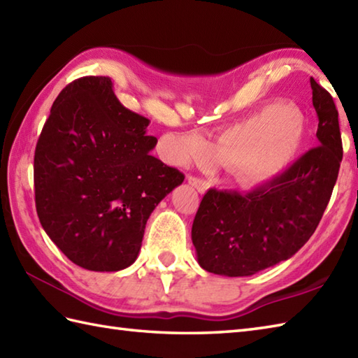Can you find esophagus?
I'll use <instances>...</instances> for the list:
<instances>
[{
    "label": "esophagus",
    "instance_id": "1",
    "mask_svg": "<svg viewBox=\"0 0 358 358\" xmlns=\"http://www.w3.org/2000/svg\"><path fill=\"white\" fill-rule=\"evenodd\" d=\"M187 183L191 185V186H194L200 194L206 192L208 187H209V183H208L206 180H203L200 177H195V175H187Z\"/></svg>",
    "mask_w": 358,
    "mask_h": 358
}]
</instances>
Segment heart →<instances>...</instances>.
Masks as SVG:
<instances>
[{
    "label": "heart",
    "mask_w": 358,
    "mask_h": 358,
    "mask_svg": "<svg viewBox=\"0 0 358 358\" xmlns=\"http://www.w3.org/2000/svg\"><path fill=\"white\" fill-rule=\"evenodd\" d=\"M305 136L306 121L300 112L269 106L226 136L217 148V155H235V172L249 183H263L294 162ZM180 143L186 158L210 157L209 144L199 134L181 135Z\"/></svg>",
    "instance_id": "b5f03b06"
}]
</instances>
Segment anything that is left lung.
<instances>
[{
	"label": "left lung",
	"mask_w": 358,
	"mask_h": 358,
	"mask_svg": "<svg viewBox=\"0 0 358 358\" xmlns=\"http://www.w3.org/2000/svg\"><path fill=\"white\" fill-rule=\"evenodd\" d=\"M318 144L285 172L252 191L209 189L192 224V243L204 271L254 275L291 258L310 238L336 186L343 146L331 94L310 78Z\"/></svg>",
	"instance_id": "obj_1"
}]
</instances>
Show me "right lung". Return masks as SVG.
I'll return each mask as SVG.
<instances>
[{
	"label": "right lung",
	"mask_w": 358,
	"mask_h": 358,
	"mask_svg": "<svg viewBox=\"0 0 358 358\" xmlns=\"http://www.w3.org/2000/svg\"><path fill=\"white\" fill-rule=\"evenodd\" d=\"M149 120L126 109L109 77H83L53 101L34 158L35 204L75 264L115 272L138 257L144 227L185 175L150 155Z\"/></svg>",
	"instance_id": "obj_1"
}]
</instances>
